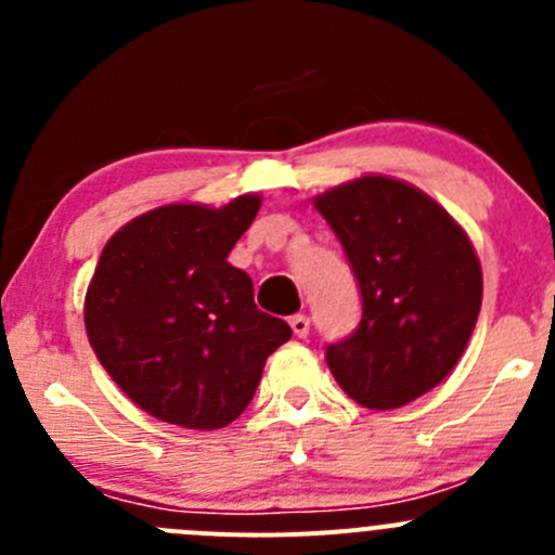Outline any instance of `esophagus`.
<instances>
[{
	"label": "esophagus",
	"instance_id": "34e87169",
	"mask_svg": "<svg viewBox=\"0 0 555 555\" xmlns=\"http://www.w3.org/2000/svg\"><path fill=\"white\" fill-rule=\"evenodd\" d=\"M289 327H293V333L298 335V338H306V335H309L311 322L306 313H295V317H289Z\"/></svg>",
	"mask_w": 555,
	"mask_h": 555
}]
</instances>
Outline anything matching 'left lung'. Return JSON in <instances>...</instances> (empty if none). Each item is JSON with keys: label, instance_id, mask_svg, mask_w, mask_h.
<instances>
[{"label": "left lung", "instance_id": "obj_1", "mask_svg": "<svg viewBox=\"0 0 555 555\" xmlns=\"http://www.w3.org/2000/svg\"><path fill=\"white\" fill-rule=\"evenodd\" d=\"M344 246L362 319L324 360L360 405L389 411L438 386L462 357L483 276L462 228L429 195L389 177H362L313 201Z\"/></svg>", "mask_w": 555, "mask_h": 555}]
</instances>
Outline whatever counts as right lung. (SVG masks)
<instances>
[{
    "label": "right lung",
    "instance_id": "obj_1",
    "mask_svg": "<svg viewBox=\"0 0 555 555\" xmlns=\"http://www.w3.org/2000/svg\"><path fill=\"white\" fill-rule=\"evenodd\" d=\"M260 209L171 204L115 233L86 295V330L112 382L142 411L188 429H220L246 411L284 319L255 306L251 279L228 262Z\"/></svg>",
    "mask_w": 555,
    "mask_h": 555
}]
</instances>
